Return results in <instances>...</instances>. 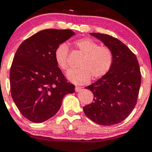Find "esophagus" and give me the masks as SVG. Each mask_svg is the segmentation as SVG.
<instances>
[{
  "label": "esophagus",
  "instance_id": "34e87169",
  "mask_svg": "<svg viewBox=\"0 0 152 152\" xmlns=\"http://www.w3.org/2000/svg\"><path fill=\"white\" fill-rule=\"evenodd\" d=\"M75 90H76V92H79L81 90V87H79V86H76V88H75Z\"/></svg>",
  "mask_w": 152,
  "mask_h": 152
}]
</instances>
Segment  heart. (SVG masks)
Returning a JSON list of instances; mask_svg holds the SVG:
<instances>
[{"label": "heart", "mask_w": 152, "mask_h": 152, "mask_svg": "<svg viewBox=\"0 0 152 152\" xmlns=\"http://www.w3.org/2000/svg\"><path fill=\"white\" fill-rule=\"evenodd\" d=\"M83 56L78 64V69L69 71L68 78L76 84H84L91 78L96 80L108 74L113 64V53L106 46H99L90 38H83L74 43ZM69 49L66 43L58 45L54 51L56 63L63 71L69 69Z\"/></svg>", "instance_id": "obj_1"}]
</instances>
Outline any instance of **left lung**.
<instances>
[{
	"instance_id": "1",
	"label": "left lung",
	"mask_w": 152,
	"mask_h": 152,
	"mask_svg": "<svg viewBox=\"0 0 152 152\" xmlns=\"http://www.w3.org/2000/svg\"><path fill=\"white\" fill-rule=\"evenodd\" d=\"M90 34L111 49L113 64L106 76L86 87L93 92L94 102L83 106V112L98 124L111 126L123 121L133 111L142 74L137 56L124 43L107 34Z\"/></svg>"
}]
</instances>
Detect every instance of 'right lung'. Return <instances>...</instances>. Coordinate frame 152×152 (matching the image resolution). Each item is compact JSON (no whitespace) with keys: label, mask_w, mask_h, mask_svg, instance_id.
Masks as SVG:
<instances>
[{"label":"right lung","mask_w":152,"mask_h":152,"mask_svg":"<svg viewBox=\"0 0 152 152\" xmlns=\"http://www.w3.org/2000/svg\"><path fill=\"white\" fill-rule=\"evenodd\" d=\"M75 34L69 29H46L23 42L10 71V93L24 117L41 123L58 112L63 98L75 91L56 63L54 51Z\"/></svg>","instance_id":"obj_1"}]
</instances>
